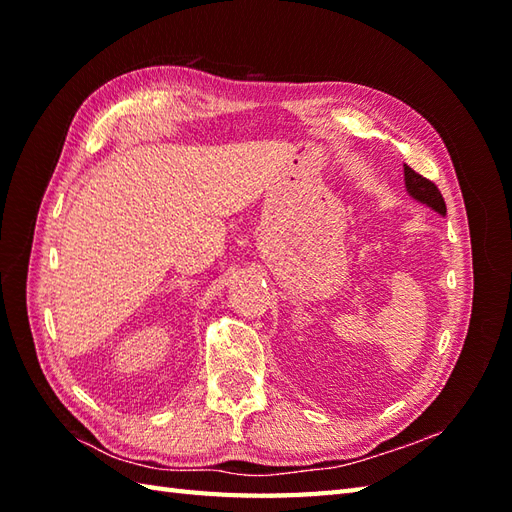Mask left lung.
Wrapping results in <instances>:
<instances>
[{"label": "left lung", "instance_id": "8db88e82", "mask_svg": "<svg viewBox=\"0 0 512 512\" xmlns=\"http://www.w3.org/2000/svg\"><path fill=\"white\" fill-rule=\"evenodd\" d=\"M405 184L413 198L420 200L422 204H429L433 211L447 215V204H444V198H442L440 189L436 187V182H431L429 178L420 176V173H416L411 167L405 165Z\"/></svg>", "mask_w": 512, "mask_h": 512}]
</instances>
